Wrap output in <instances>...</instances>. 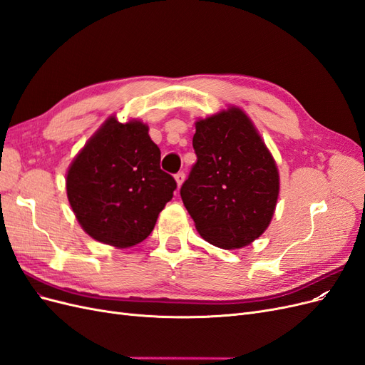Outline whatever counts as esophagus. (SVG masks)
Returning a JSON list of instances; mask_svg holds the SVG:
<instances>
[{"label": "esophagus", "instance_id": "esophagus-1", "mask_svg": "<svg viewBox=\"0 0 365 365\" xmlns=\"http://www.w3.org/2000/svg\"><path fill=\"white\" fill-rule=\"evenodd\" d=\"M175 180H176V184H178V187H181V184L185 180V173L184 172H178V173L175 175Z\"/></svg>", "mask_w": 365, "mask_h": 365}]
</instances>
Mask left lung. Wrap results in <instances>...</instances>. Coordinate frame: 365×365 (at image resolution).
I'll return each mask as SVG.
<instances>
[{
	"label": "left lung",
	"instance_id": "left-lung-1",
	"mask_svg": "<svg viewBox=\"0 0 365 365\" xmlns=\"http://www.w3.org/2000/svg\"><path fill=\"white\" fill-rule=\"evenodd\" d=\"M196 163L181 197L197 233L212 245L242 248L268 228L279 197V172L251 120L230 108L196 121Z\"/></svg>",
	"mask_w": 365,
	"mask_h": 365
}]
</instances>
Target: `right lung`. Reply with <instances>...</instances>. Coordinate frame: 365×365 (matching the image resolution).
Segmentation results:
<instances>
[{
  "label": "right lung",
  "mask_w": 365,
  "mask_h": 365,
  "mask_svg": "<svg viewBox=\"0 0 365 365\" xmlns=\"http://www.w3.org/2000/svg\"><path fill=\"white\" fill-rule=\"evenodd\" d=\"M141 121L109 117L71 163L67 195L82 228L118 248L145 240L176 181L161 170V152Z\"/></svg>",
  "instance_id": "add662e5"
}]
</instances>
